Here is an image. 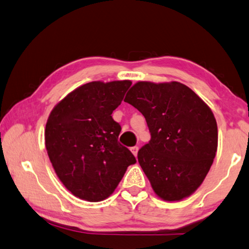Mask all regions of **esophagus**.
I'll return each mask as SVG.
<instances>
[{
    "label": "esophagus",
    "mask_w": 249,
    "mask_h": 249,
    "mask_svg": "<svg viewBox=\"0 0 249 249\" xmlns=\"http://www.w3.org/2000/svg\"><path fill=\"white\" fill-rule=\"evenodd\" d=\"M130 149H131V152H132V154L134 155V156L137 157V155H138V151H139V147H138V146H133V147H131Z\"/></svg>",
    "instance_id": "34e87169"
}]
</instances>
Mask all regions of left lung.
Instances as JSON below:
<instances>
[{
	"mask_svg": "<svg viewBox=\"0 0 249 249\" xmlns=\"http://www.w3.org/2000/svg\"><path fill=\"white\" fill-rule=\"evenodd\" d=\"M124 102L145 117L151 141L138 160L163 200L189 197L212 167L218 147L217 121L208 105L180 82L140 81Z\"/></svg>",
	"mask_w": 249,
	"mask_h": 249,
	"instance_id": "obj_1",
	"label": "left lung"
}]
</instances>
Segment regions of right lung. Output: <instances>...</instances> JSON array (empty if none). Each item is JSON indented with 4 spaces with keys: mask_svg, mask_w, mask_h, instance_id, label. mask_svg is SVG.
Listing matches in <instances>:
<instances>
[{
    "mask_svg": "<svg viewBox=\"0 0 249 249\" xmlns=\"http://www.w3.org/2000/svg\"><path fill=\"white\" fill-rule=\"evenodd\" d=\"M131 84L130 80L86 83L51 111L46 151L59 180L79 198L104 200L114 193L126 168L137 162L118 142L121 126L111 116Z\"/></svg>",
    "mask_w": 249,
    "mask_h": 249,
    "instance_id": "right-lung-1",
    "label": "right lung"
}]
</instances>
